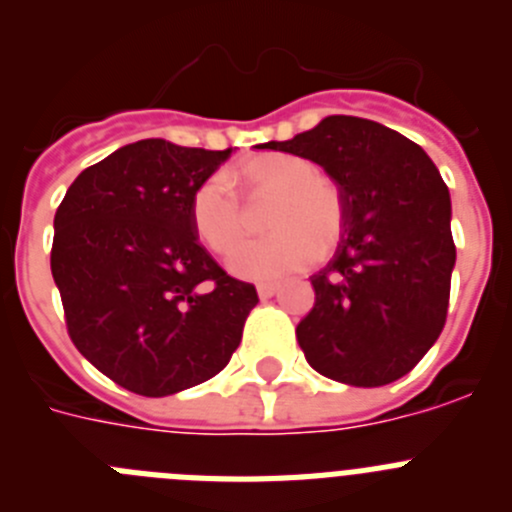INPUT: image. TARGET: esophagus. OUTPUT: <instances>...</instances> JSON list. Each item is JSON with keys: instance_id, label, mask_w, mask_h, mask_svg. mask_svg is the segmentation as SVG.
Listing matches in <instances>:
<instances>
[{"instance_id": "1", "label": "esophagus", "mask_w": 512, "mask_h": 512, "mask_svg": "<svg viewBox=\"0 0 512 512\" xmlns=\"http://www.w3.org/2000/svg\"><path fill=\"white\" fill-rule=\"evenodd\" d=\"M256 292H259V297L261 300H269V297H274L279 292V284H259V287H256Z\"/></svg>"}]
</instances>
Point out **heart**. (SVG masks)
I'll list each match as a JSON object with an SVG mask.
<instances>
[{
    "instance_id": "b5f03b06",
    "label": "heart",
    "mask_w": 512,
    "mask_h": 512,
    "mask_svg": "<svg viewBox=\"0 0 512 512\" xmlns=\"http://www.w3.org/2000/svg\"><path fill=\"white\" fill-rule=\"evenodd\" d=\"M233 179L251 200H271L269 235L235 253L230 269L243 279L271 282L328 256L346 228V200L333 176L292 153H259L235 166ZM189 220L210 251L228 256L248 233V207L225 174L205 176L189 197Z\"/></svg>"
}]
</instances>
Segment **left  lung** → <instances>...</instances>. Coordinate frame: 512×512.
Instances as JSON below:
<instances>
[{
	"mask_svg": "<svg viewBox=\"0 0 512 512\" xmlns=\"http://www.w3.org/2000/svg\"><path fill=\"white\" fill-rule=\"evenodd\" d=\"M271 151L310 158L346 200V228L297 325L307 364L354 387L405 374L441 336L456 246L449 189L423 148L374 120L330 115Z\"/></svg>",
	"mask_w": 512,
	"mask_h": 512,
	"instance_id": "1",
	"label": "left lung"
}]
</instances>
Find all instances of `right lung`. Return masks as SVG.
Here are the masks:
<instances>
[{
    "instance_id": "obj_1",
    "label": "right lung",
    "mask_w": 512,
    "mask_h": 512,
    "mask_svg": "<svg viewBox=\"0 0 512 512\" xmlns=\"http://www.w3.org/2000/svg\"><path fill=\"white\" fill-rule=\"evenodd\" d=\"M230 153L138 140L81 171L56 210L51 271L71 341L135 395H174L223 372L259 302L189 220L194 187Z\"/></svg>"
}]
</instances>
